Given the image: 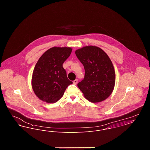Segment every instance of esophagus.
Masks as SVG:
<instances>
[{
  "label": "esophagus",
  "mask_w": 150,
  "mask_h": 150,
  "mask_svg": "<svg viewBox=\"0 0 150 150\" xmlns=\"http://www.w3.org/2000/svg\"><path fill=\"white\" fill-rule=\"evenodd\" d=\"M77 83H78V80H77V79H75V80L73 81V84H75V85H76V84H77Z\"/></svg>",
  "instance_id": "34e87169"
}]
</instances>
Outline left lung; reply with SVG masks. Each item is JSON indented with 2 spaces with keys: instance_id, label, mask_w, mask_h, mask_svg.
I'll list each match as a JSON object with an SVG mask.
<instances>
[{
  "instance_id": "obj_1",
  "label": "left lung",
  "mask_w": 150,
  "mask_h": 150,
  "mask_svg": "<svg viewBox=\"0 0 150 150\" xmlns=\"http://www.w3.org/2000/svg\"><path fill=\"white\" fill-rule=\"evenodd\" d=\"M85 69L84 78L78 84L86 99L100 102L112 92L115 84V72L107 54L99 47L86 46L75 51Z\"/></svg>"
}]
</instances>
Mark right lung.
I'll return each mask as SVG.
<instances>
[{
	"mask_svg": "<svg viewBox=\"0 0 150 150\" xmlns=\"http://www.w3.org/2000/svg\"><path fill=\"white\" fill-rule=\"evenodd\" d=\"M70 47H53L40 57L34 69L31 84L36 96L47 103H55L72 84L62 66L71 54Z\"/></svg>",
	"mask_w": 150,
	"mask_h": 150,
	"instance_id": "1",
	"label": "right lung"
}]
</instances>
